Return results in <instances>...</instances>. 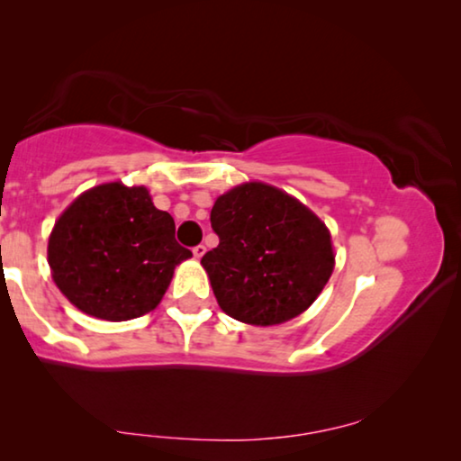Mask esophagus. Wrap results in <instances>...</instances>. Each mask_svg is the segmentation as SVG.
<instances>
[{
	"label": "esophagus",
	"instance_id": "34e87169",
	"mask_svg": "<svg viewBox=\"0 0 461 461\" xmlns=\"http://www.w3.org/2000/svg\"><path fill=\"white\" fill-rule=\"evenodd\" d=\"M207 252V248L203 246V244H199V246H194L193 248V254H194V258H203V254Z\"/></svg>",
	"mask_w": 461,
	"mask_h": 461
}]
</instances>
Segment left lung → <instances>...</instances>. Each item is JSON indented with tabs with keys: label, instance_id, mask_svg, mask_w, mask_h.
<instances>
[{
	"label": "left lung",
	"instance_id": "8db88e82",
	"mask_svg": "<svg viewBox=\"0 0 461 461\" xmlns=\"http://www.w3.org/2000/svg\"><path fill=\"white\" fill-rule=\"evenodd\" d=\"M212 228L220 246L201 264L220 307L238 321L267 327L301 315L333 272L330 230L276 186L246 183L217 197Z\"/></svg>",
	"mask_w": 461,
	"mask_h": 461
}]
</instances>
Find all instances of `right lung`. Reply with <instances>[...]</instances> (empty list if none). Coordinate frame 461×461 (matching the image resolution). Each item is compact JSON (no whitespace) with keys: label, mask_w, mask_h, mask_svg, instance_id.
I'll use <instances>...</instances> for the list:
<instances>
[{"label":"right lung","mask_w":461,"mask_h":461,"mask_svg":"<svg viewBox=\"0 0 461 461\" xmlns=\"http://www.w3.org/2000/svg\"><path fill=\"white\" fill-rule=\"evenodd\" d=\"M191 249L146 186L105 183L79 194L54 223L49 264L60 293L105 321H128L158 305Z\"/></svg>","instance_id":"obj_1"}]
</instances>
